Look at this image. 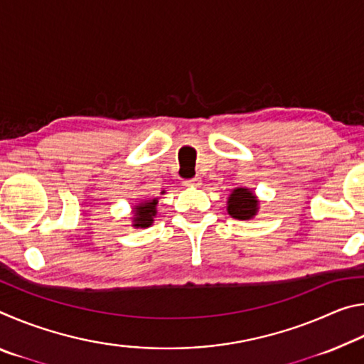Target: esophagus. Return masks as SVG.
Segmentation results:
<instances>
[{
    "label": "esophagus",
    "mask_w": 364,
    "mask_h": 364,
    "mask_svg": "<svg viewBox=\"0 0 364 364\" xmlns=\"http://www.w3.org/2000/svg\"><path fill=\"white\" fill-rule=\"evenodd\" d=\"M200 184H202V180L199 176L191 178V180L184 181V186H188V188H200Z\"/></svg>",
    "instance_id": "obj_1"
}]
</instances>
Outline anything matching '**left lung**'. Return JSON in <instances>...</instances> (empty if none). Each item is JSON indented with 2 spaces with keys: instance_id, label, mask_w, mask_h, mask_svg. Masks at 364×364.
Listing matches in <instances>:
<instances>
[{
  "instance_id": "8db88e82",
  "label": "left lung",
  "mask_w": 364,
  "mask_h": 364,
  "mask_svg": "<svg viewBox=\"0 0 364 364\" xmlns=\"http://www.w3.org/2000/svg\"><path fill=\"white\" fill-rule=\"evenodd\" d=\"M226 210L236 220H252L260 210V200L249 188H234L228 196Z\"/></svg>"
}]
</instances>
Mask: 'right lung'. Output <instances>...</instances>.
<instances>
[{"label":"right lung","instance_id":"add662e5","mask_svg":"<svg viewBox=\"0 0 364 364\" xmlns=\"http://www.w3.org/2000/svg\"><path fill=\"white\" fill-rule=\"evenodd\" d=\"M157 204H159V197L136 202V204L133 205V210H132V213H133L132 215V226L133 228L151 226L154 223V218H156V215H157Z\"/></svg>","mask_w":364,"mask_h":364}]
</instances>
